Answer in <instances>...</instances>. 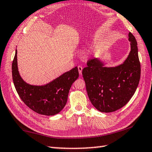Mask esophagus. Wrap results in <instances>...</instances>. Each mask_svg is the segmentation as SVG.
Segmentation results:
<instances>
[{
  "mask_svg": "<svg viewBox=\"0 0 152 152\" xmlns=\"http://www.w3.org/2000/svg\"><path fill=\"white\" fill-rule=\"evenodd\" d=\"M78 69L79 74H80V75H82V69H83V68H82L81 66H78Z\"/></svg>",
  "mask_w": 152,
  "mask_h": 152,
  "instance_id": "34e87169",
  "label": "esophagus"
}]
</instances>
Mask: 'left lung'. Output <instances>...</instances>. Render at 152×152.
I'll list each match as a JSON object with an SVG mask.
<instances>
[{
  "label": "left lung",
  "mask_w": 152,
  "mask_h": 152,
  "mask_svg": "<svg viewBox=\"0 0 152 152\" xmlns=\"http://www.w3.org/2000/svg\"><path fill=\"white\" fill-rule=\"evenodd\" d=\"M129 40L131 51L123 64L107 68L94 58L87 61V67L82 70L90 101L99 111L110 113L122 108L137 88L141 75L137 43L130 32Z\"/></svg>",
  "instance_id": "left-lung-1"
}]
</instances>
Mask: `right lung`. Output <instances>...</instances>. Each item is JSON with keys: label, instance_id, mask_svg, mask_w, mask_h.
I'll return each mask as SVG.
<instances>
[{"label": "right lung", "instance_id": "obj_1", "mask_svg": "<svg viewBox=\"0 0 152 152\" xmlns=\"http://www.w3.org/2000/svg\"><path fill=\"white\" fill-rule=\"evenodd\" d=\"M17 51L12 63V80L20 99L38 114L54 115L65 107L72 84L78 78L77 67L43 86H33L21 78L18 71Z\"/></svg>", "mask_w": 152, "mask_h": 152}]
</instances>
